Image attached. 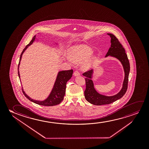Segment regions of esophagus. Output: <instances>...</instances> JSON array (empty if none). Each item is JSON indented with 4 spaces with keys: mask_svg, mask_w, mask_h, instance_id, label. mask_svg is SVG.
<instances>
[{
    "mask_svg": "<svg viewBox=\"0 0 149 149\" xmlns=\"http://www.w3.org/2000/svg\"><path fill=\"white\" fill-rule=\"evenodd\" d=\"M73 75H74L75 76H80L79 72L78 71H75L74 72Z\"/></svg>",
    "mask_w": 149,
    "mask_h": 149,
    "instance_id": "esophagus-1",
    "label": "esophagus"
}]
</instances>
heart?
I'll list each match as a JSON object with an SVG mask.
<instances>
[{
    "instance_id": "b5f03b06",
    "label": "heart",
    "mask_w": 149,
    "mask_h": 149,
    "mask_svg": "<svg viewBox=\"0 0 149 149\" xmlns=\"http://www.w3.org/2000/svg\"><path fill=\"white\" fill-rule=\"evenodd\" d=\"M93 52L91 47L85 45L74 46L68 50L67 55L63 56V58L68 61H73L75 63H80L88 58ZM96 59L95 55L88 58L82 63V69L84 70L89 69L92 67Z\"/></svg>"
}]
</instances>
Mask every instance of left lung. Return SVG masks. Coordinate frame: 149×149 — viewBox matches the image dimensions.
Instances as JSON below:
<instances>
[{"label":"left lung","mask_w":149,"mask_h":149,"mask_svg":"<svg viewBox=\"0 0 149 149\" xmlns=\"http://www.w3.org/2000/svg\"><path fill=\"white\" fill-rule=\"evenodd\" d=\"M110 36L111 46L105 57L110 56L116 58L120 61L124 71L125 77L122 88L118 94L113 96H107L100 94L94 88L93 78L94 70L92 69L83 74L86 77V89L84 97L86 100L95 105H101L112 103L120 99L124 95L128 88V77L130 72V63L125 49L118 41V39L111 33H107Z\"/></svg>","instance_id":"8db88e82"}]
</instances>
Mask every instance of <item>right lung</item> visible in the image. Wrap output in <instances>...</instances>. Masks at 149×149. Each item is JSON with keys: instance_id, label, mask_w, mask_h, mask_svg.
I'll return each mask as SVG.
<instances>
[{"instance_id": "obj_1", "label": "right lung", "mask_w": 149, "mask_h": 149, "mask_svg": "<svg viewBox=\"0 0 149 149\" xmlns=\"http://www.w3.org/2000/svg\"><path fill=\"white\" fill-rule=\"evenodd\" d=\"M39 40H38V39H37L36 35H35L34 37H33V39L31 40V41L30 42V43H29V44L25 47L24 49H23L22 53L21 54L19 63L18 68L19 77L20 78V73H19V65L20 64L21 60L22 58L23 54L26 50L27 48L29 46H31L34 42L35 41L37 42ZM55 44L58 45L57 43H55ZM73 73V70L58 72V73H57V75L56 76V78L55 80L53 88L51 90L50 93L49 94V96L47 97V98L43 101L34 100V99H31L30 97H29L25 93V92L24 91V90L22 88L23 93L25 96L29 100L31 101V102L35 103L36 104H39V105H42V106H54V105L59 104L63 100V97L65 95L66 84H67L68 81L71 79V78L72 76Z\"/></svg>"}]
</instances>
